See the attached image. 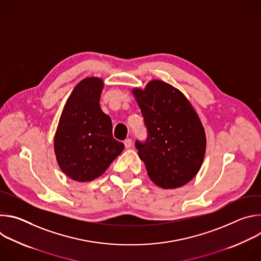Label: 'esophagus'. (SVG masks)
Wrapping results in <instances>:
<instances>
[{
  "label": "esophagus",
  "mask_w": 261,
  "mask_h": 261,
  "mask_svg": "<svg viewBox=\"0 0 261 261\" xmlns=\"http://www.w3.org/2000/svg\"><path fill=\"white\" fill-rule=\"evenodd\" d=\"M124 145H125L126 148H130L132 146V140L130 138L124 140Z\"/></svg>",
  "instance_id": "34e87169"
}]
</instances>
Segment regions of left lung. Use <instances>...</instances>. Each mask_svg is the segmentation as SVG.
Masks as SVG:
<instances>
[{"label":"left lung","instance_id":"obj_1","mask_svg":"<svg viewBox=\"0 0 261 261\" xmlns=\"http://www.w3.org/2000/svg\"><path fill=\"white\" fill-rule=\"evenodd\" d=\"M146 128L145 140H136L147 174L163 189L190 181L201 167L206 139L189 101L175 88L152 81L144 91L134 89Z\"/></svg>","mask_w":261,"mask_h":261}]
</instances>
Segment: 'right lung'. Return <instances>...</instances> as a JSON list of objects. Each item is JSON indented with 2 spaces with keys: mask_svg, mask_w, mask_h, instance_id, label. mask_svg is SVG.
I'll use <instances>...</instances> for the list:
<instances>
[{
  "mask_svg": "<svg viewBox=\"0 0 261 261\" xmlns=\"http://www.w3.org/2000/svg\"><path fill=\"white\" fill-rule=\"evenodd\" d=\"M103 83L83 80L68 98L55 136V152L62 171L77 181L100 176L124 150L113 136V124L99 104Z\"/></svg>",
  "mask_w": 261,
  "mask_h": 261,
  "instance_id": "right-lung-1",
  "label": "right lung"
}]
</instances>
